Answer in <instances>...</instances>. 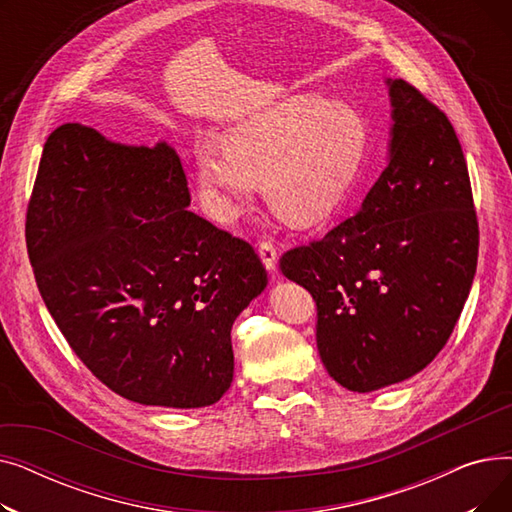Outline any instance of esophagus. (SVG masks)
Instances as JSON below:
<instances>
[{"label":"esophagus","instance_id":"34e87169","mask_svg":"<svg viewBox=\"0 0 512 512\" xmlns=\"http://www.w3.org/2000/svg\"><path fill=\"white\" fill-rule=\"evenodd\" d=\"M259 255L265 265L267 272H276L278 267V249L272 240H261L259 242Z\"/></svg>","mask_w":512,"mask_h":512}]
</instances>
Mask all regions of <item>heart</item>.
<instances>
[{"label": "heart", "mask_w": 512, "mask_h": 512, "mask_svg": "<svg viewBox=\"0 0 512 512\" xmlns=\"http://www.w3.org/2000/svg\"><path fill=\"white\" fill-rule=\"evenodd\" d=\"M369 145V126L353 107L299 93L242 118L226 137H197V178L220 218L251 203L261 176L270 205L307 226L326 220L351 193Z\"/></svg>", "instance_id": "heart-1"}]
</instances>
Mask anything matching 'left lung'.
I'll use <instances>...</instances> for the list:
<instances>
[{"mask_svg": "<svg viewBox=\"0 0 512 512\" xmlns=\"http://www.w3.org/2000/svg\"><path fill=\"white\" fill-rule=\"evenodd\" d=\"M388 164L359 211L282 274L317 303V351L353 392L409 380L436 359L477 270L479 230L467 161L446 114L402 78H386Z\"/></svg>", "mask_w": 512, "mask_h": 512, "instance_id": "1", "label": "left lung"}]
</instances>
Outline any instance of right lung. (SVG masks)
Masks as SVG:
<instances>
[{"mask_svg": "<svg viewBox=\"0 0 512 512\" xmlns=\"http://www.w3.org/2000/svg\"><path fill=\"white\" fill-rule=\"evenodd\" d=\"M166 141L122 145L62 124L26 211L41 297L72 351L116 394L199 409L232 384L234 319L267 286L249 242L188 211Z\"/></svg>", "mask_w": 512, "mask_h": 512, "instance_id": "obj_1", "label": "right lung"}]
</instances>
